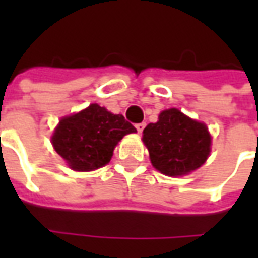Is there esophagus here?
Masks as SVG:
<instances>
[{"mask_svg": "<svg viewBox=\"0 0 258 258\" xmlns=\"http://www.w3.org/2000/svg\"><path fill=\"white\" fill-rule=\"evenodd\" d=\"M145 125H146L145 123H138V124H135V128H137V131L141 134V133L144 131V128H145Z\"/></svg>", "mask_w": 258, "mask_h": 258, "instance_id": "obj_1", "label": "esophagus"}]
</instances>
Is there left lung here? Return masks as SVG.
<instances>
[{
	"instance_id": "1",
	"label": "left lung",
	"mask_w": 258,
	"mask_h": 258,
	"mask_svg": "<svg viewBox=\"0 0 258 258\" xmlns=\"http://www.w3.org/2000/svg\"><path fill=\"white\" fill-rule=\"evenodd\" d=\"M142 140L153 167L170 177L192 173L210 153L207 127L175 107L163 110L156 123L148 124Z\"/></svg>"
}]
</instances>
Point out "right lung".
<instances>
[{
	"mask_svg": "<svg viewBox=\"0 0 258 258\" xmlns=\"http://www.w3.org/2000/svg\"><path fill=\"white\" fill-rule=\"evenodd\" d=\"M131 133L137 128L123 114H113L92 103L59 121L52 145L73 170L91 171L110 162L114 146Z\"/></svg>",
	"mask_w": 258,
	"mask_h": 258,
	"instance_id": "obj_1",
	"label": "right lung"
}]
</instances>
